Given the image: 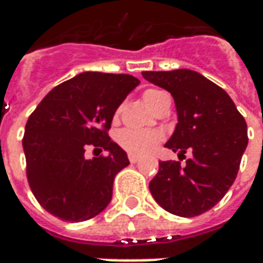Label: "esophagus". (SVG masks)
Here are the masks:
<instances>
[{
    "instance_id": "1",
    "label": "esophagus",
    "mask_w": 263,
    "mask_h": 263,
    "mask_svg": "<svg viewBox=\"0 0 263 263\" xmlns=\"http://www.w3.org/2000/svg\"><path fill=\"white\" fill-rule=\"evenodd\" d=\"M128 159H129L131 163H137L138 160H139V158H138L137 155H129V156H128Z\"/></svg>"
}]
</instances>
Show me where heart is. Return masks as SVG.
<instances>
[{
    "mask_svg": "<svg viewBox=\"0 0 263 263\" xmlns=\"http://www.w3.org/2000/svg\"><path fill=\"white\" fill-rule=\"evenodd\" d=\"M160 94H163V91L146 90L143 92V100L149 105V108L154 107L155 100ZM117 139L121 148L125 149L126 152L132 155H146L154 152L159 146V143L163 141V134L160 131H143V129L125 128L118 134Z\"/></svg>",
    "mask_w": 263,
    "mask_h": 263,
    "instance_id": "obj_1",
    "label": "heart"
}]
</instances>
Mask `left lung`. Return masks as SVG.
Returning a JSON list of instances; mask_svg holds the SVG:
<instances>
[{
	"instance_id": "8db88e82",
	"label": "left lung",
	"mask_w": 263,
	"mask_h": 263,
	"mask_svg": "<svg viewBox=\"0 0 263 263\" xmlns=\"http://www.w3.org/2000/svg\"><path fill=\"white\" fill-rule=\"evenodd\" d=\"M142 76L167 90L176 104L179 122L165 146L179 156L187 149L193 154L184 166L176 160L159 162L149 190L172 214H203L226 196L237 177L248 145L247 122L231 97L197 71H142Z\"/></svg>"
}]
</instances>
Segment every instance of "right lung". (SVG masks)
<instances>
[{
  "mask_svg": "<svg viewBox=\"0 0 263 263\" xmlns=\"http://www.w3.org/2000/svg\"><path fill=\"white\" fill-rule=\"evenodd\" d=\"M139 84L131 74L86 71L46 94L25 125L26 176L37 203L63 221L90 220L112 198L117 173L129 165L108 129ZM88 146L109 154L86 160Z\"/></svg>",
  "mask_w": 263,
  "mask_h": 263,
  "instance_id": "1",
  "label": "right lung"
}]
</instances>
